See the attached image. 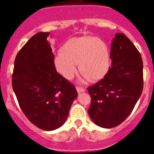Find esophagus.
<instances>
[{
	"label": "esophagus",
	"instance_id": "esophagus-1",
	"mask_svg": "<svg viewBox=\"0 0 154 154\" xmlns=\"http://www.w3.org/2000/svg\"><path fill=\"white\" fill-rule=\"evenodd\" d=\"M76 90H77L78 93H80V92H85V88H82V87H76Z\"/></svg>",
	"mask_w": 154,
	"mask_h": 154
}]
</instances>
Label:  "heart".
<instances>
[{"instance_id": "b5f03b06", "label": "heart", "mask_w": 154, "mask_h": 154, "mask_svg": "<svg viewBox=\"0 0 154 154\" xmlns=\"http://www.w3.org/2000/svg\"><path fill=\"white\" fill-rule=\"evenodd\" d=\"M77 64L81 74L89 81L102 79L110 66V52L106 42L89 35L68 40L55 57V68L63 78L71 79L76 72Z\"/></svg>"}]
</instances>
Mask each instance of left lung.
I'll return each mask as SVG.
<instances>
[{
  "label": "left lung",
  "instance_id": "8db88e82",
  "mask_svg": "<svg viewBox=\"0 0 154 154\" xmlns=\"http://www.w3.org/2000/svg\"><path fill=\"white\" fill-rule=\"evenodd\" d=\"M110 58L112 66L104 78L88 88V113L97 126L107 129L117 126L130 116L143 88L142 58L124 34H116Z\"/></svg>",
  "mask_w": 154,
  "mask_h": 154
}]
</instances>
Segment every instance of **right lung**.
Segmentation results:
<instances>
[{
    "label": "right lung",
    "mask_w": 154,
    "mask_h": 154,
    "mask_svg": "<svg viewBox=\"0 0 154 154\" xmlns=\"http://www.w3.org/2000/svg\"><path fill=\"white\" fill-rule=\"evenodd\" d=\"M48 36L49 32L36 34L17 53L12 88L30 122L51 131L64 124L78 93L72 84L57 72Z\"/></svg>",
    "instance_id": "right-lung-1"
}]
</instances>
